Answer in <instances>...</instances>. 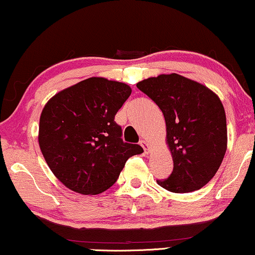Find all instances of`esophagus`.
Returning a JSON list of instances; mask_svg holds the SVG:
<instances>
[{"label": "esophagus", "instance_id": "34e87169", "mask_svg": "<svg viewBox=\"0 0 255 255\" xmlns=\"http://www.w3.org/2000/svg\"><path fill=\"white\" fill-rule=\"evenodd\" d=\"M140 145H141V147L144 148L145 153H149V145H148V142L145 140V139H141V140H140Z\"/></svg>", "mask_w": 255, "mask_h": 255}]
</instances>
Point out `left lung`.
I'll return each mask as SVG.
<instances>
[{"instance_id": "left-lung-1", "label": "left lung", "mask_w": 255, "mask_h": 255, "mask_svg": "<svg viewBox=\"0 0 255 255\" xmlns=\"http://www.w3.org/2000/svg\"><path fill=\"white\" fill-rule=\"evenodd\" d=\"M137 87L158 104L166 122L174 167L168 179L156 183L176 194L201 189L217 173L228 148L221 99L207 86L176 73L145 79Z\"/></svg>"}]
</instances>
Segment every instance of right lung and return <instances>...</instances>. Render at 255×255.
Wrapping results in <instances>:
<instances>
[{"label":"right lung","mask_w":255,"mask_h":255,"mask_svg":"<svg viewBox=\"0 0 255 255\" xmlns=\"http://www.w3.org/2000/svg\"><path fill=\"white\" fill-rule=\"evenodd\" d=\"M127 83L89 78L55 94L39 120L40 151L55 177L75 193L97 195L116 182L127 160L144 152L122 140L115 115L131 95Z\"/></svg>","instance_id":"add662e5"}]
</instances>
